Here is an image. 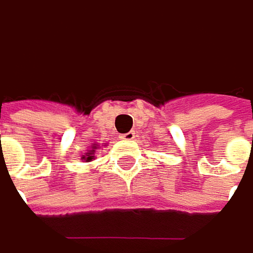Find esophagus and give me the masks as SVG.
I'll list each match as a JSON object with an SVG mask.
<instances>
[{"mask_svg": "<svg viewBox=\"0 0 253 253\" xmlns=\"http://www.w3.org/2000/svg\"><path fill=\"white\" fill-rule=\"evenodd\" d=\"M120 138L122 141H132L133 138H135V131H129V132L126 133H121Z\"/></svg>", "mask_w": 253, "mask_h": 253, "instance_id": "esophagus-1", "label": "esophagus"}]
</instances>
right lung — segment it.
I'll use <instances>...</instances> for the list:
<instances>
[{
  "label": "right lung",
  "mask_w": 253,
  "mask_h": 253,
  "mask_svg": "<svg viewBox=\"0 0 253 253\" xmlns=\"http://www.w3.org/2000/svg\"><path fill=\"white\" fill-rule=\"evenodd\" d=\"M98 146L99 145L94 144V145L91 146V149H89V151H86V152L84 154L83 157H81V159H84L85 162H91L92 159H95V149H96Z\"/></svg>",
  "instance_id": "1"
}]
</instances>
